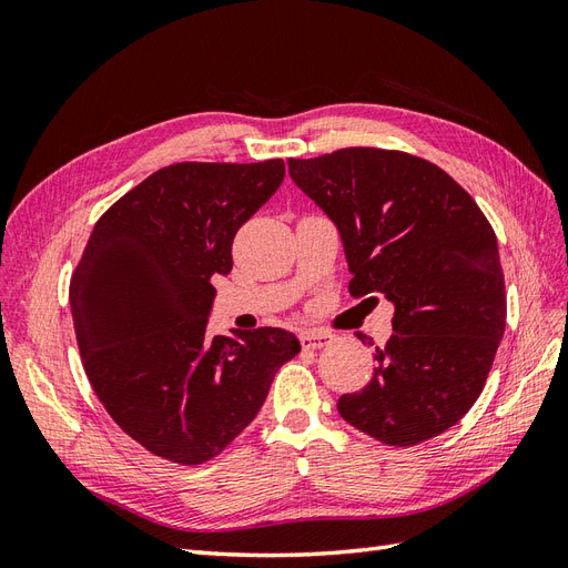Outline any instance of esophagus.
Listing matches in <instances>:
<instances>
[{
  "mask_svg": "<svg viewBox=\"0 0 568 568\" xmlns=\"http://www.w3.org/2000/svg\"><path fill=\"white\" fill-rule=\"evenodd\" d=\"M332 341H334V336L329 332H305V334H301V346L313 348V351L329 346Z\"/></svg>",
  "mask_w": 568,
  "mask_h": 568,
  "instance_id": "1",
  "label": "esophagus"
}]
</instances>
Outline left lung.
<instances>
[{
	"label": "left lung",
	"mask_w": 568,
	"mask_h": 568,
	"mask_svg": "<svg viewBox=\"0 0 568 568\" xmlns=\"http://www.w3.org/2000/svg\"><path fill=\"white\" fill-rule=\"evenodd\" d=\"M288 175L338 227L351 296L382 294L395 305L372 382L341 395L338 415L395 448L448 432L484 390L505 334L490 222L445 170L405 151L288 159Z\"/></svg>",
	"instance_id": "obj_1"
}]
</instances>
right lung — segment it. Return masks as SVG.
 I'll return each mask as SVG.
<instances>
[{
	"label": "right lung",
	"mask_w": 568,
	"mask_h": 568,
	"mask_svg": "<svg viewBox=\"0 0 568 568\" xmlns=\"http://www.w3.org/2000/svg\"><path fill=\"white\" fill-rule=\"evenodd\" d=\"M284 161L175 163L97 220L71 277L84 374L111 419L151 455L196 467L263 407L298 338L261 326L209 336L211 280L236 230L277 192Z\"/></svg>",
	"instance_id": "obj_1"
}]
</instances>
